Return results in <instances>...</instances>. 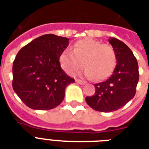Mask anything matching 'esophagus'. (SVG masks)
Returning a JSON list of instances; mask_svg holds the SVG:
<instances>
[{
  "label": "esophagus",
  "mask_w": 149,
  "mask_h": 149,
  "mask_svg": "<svg viewBox=\"0 0 149 149\" xmlns=\"http://www.w3.org/2000/svg\"><path fill=\"white\" fill-rule=\"evenodd\" d=\"M76 83L79 84H81V85H84V84H86V82L83 81V80H80V79H76Z\"/></svg>",
  "instance_id": "1"
}]
</instances>
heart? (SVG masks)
Masks as SVG:
<instances>
[{"mask_svg":"<svg viewBox=\"0 0 149 149\" xmlns=\"http://www.w3.org/2000/svg\"><path fill=\"white\" fill-rule=\"evenodd\" d=\"M59 60L63 69L69 75L81 70L84 63L86 68L84 76L100 81L112 73L117 63V56L111 45L88 38L77 41L73 45L72 52H63Z\"/></svg>","mask_w":149,"mask_h":149,"instance_id":"obj_1","label":"heart"}]
</instances>
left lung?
<instances>
[{
    "label": "left lung",
    "mask_w": 149,
    "mask_h": 149,
    "mask_svg": "<svg viewBox=\"0 0 149 149\" xmlns=\"http://www.w3.org/2000/svg\"><path fill=\"white\" fill-rule=\"evenodd\" d=\"M108 41L116 52V67L106 81L94 84V95L86 97L89 106L100 112L117 111L133 99L139 79V65L132 50L117 38Z\"/></svg>",
    "instance_id": "8db88e82"
}]
</instances>
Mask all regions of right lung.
<instances>
[{
  "mask_svg": "<svg viewBox=\"0 0 149 149\" xmlns=\"http://www.w3.org/2000/svg\"><path fill=\"white\" fill-rule=\"evenodd\" d=\"M69 38L47 34L21 49L13 63L12 86L25 105L50 110L62 103L65 87L74 83L61 68L59 58Z\"/></svg>",
  "mask_w": 149,
  "mask_h": 149,
  "instance_id": "1",
  "label": "right lung"
}]
</instances>
